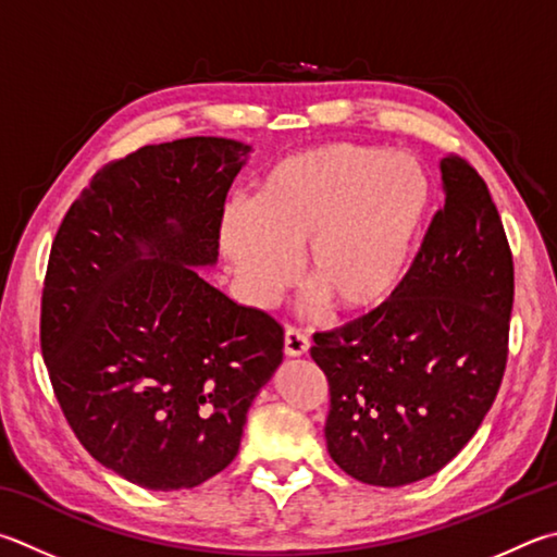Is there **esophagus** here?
Instances as JSON below:
<instances>
[{
  "label": "esophagus",
  "mask_w": 557,
  "mask_h": 557,
  "mask_svg": "<svg viewBox=\"0 0 557 557\" xmlns=\"http://www.w3.org/2000/svg\"><path fill=\"white\" fill-rule=\"evenodd\" d=\"M309 338L305 336V333H301L299 329H295V326H289L287 331H285V356H289V358H299V356H305V352L309 350Z\"/></svg>",
  "instance_id": "esophagus-1"
}]
</instances>
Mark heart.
<instances>
[{"mask_svg":"<svg viewBox=\"0 0 557 557\" xmlns=\"http://www.w3.org/2000/svg\"><path fill=\"white\" fill-rule=\"evenodd\" d=\"M429 177L411 156L321 144L272 163L250 205L226 207L219 246L256 305L297 275L336 313L384 305L407 272L429 209Z\"/></svg>","mask_w":557,"mask_h":557,"instance_id":"1","label":"heart"}]
</instances>
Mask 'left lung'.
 I'll return each instance as SVG.
<instances>
[{
  "label": "left lung",
  "mask_w": 557,
  "mask_h": 557,
  "mask_svg": "<svg viewBox=\"0 0 557 557\" xmlns=\"http://www.w3.org/2000/svg\"><path fill=\"white\" fill-rule=\"evenodd\" d=\"M446 205L394 295L313 333L329 380L326 446L375 487L436 474L487 417L507 368L513 260L490 189L468 160H441Z\"/></svg>",
  "instance_id": "obj_1"
}]
</instances>
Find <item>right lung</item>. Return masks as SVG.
<instances>
[{
	"label": "right lung",
	"mask_w": 557,
	"mask_h": 557,
	"mask_svg": "<svg viewBox=\"0 0 557 557\" xmlns=\"http://www.w3.org/2000/svg\"><path fill=\"white\" fill-rule=\"evenodd\" d=\"M250 146L191 136L104 165L50 248L40 350L77 441L146 490H189L236 458L282 362V326L199 275Z\"/></svg>",
	"instance_id": "1"
}]
</instances>
